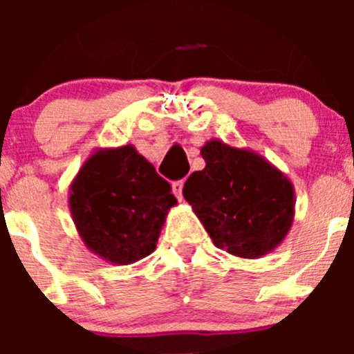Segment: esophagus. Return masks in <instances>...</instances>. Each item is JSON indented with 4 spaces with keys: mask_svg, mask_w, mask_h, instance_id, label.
<instances>
[{
    "mask_svg": "<svg viewBox=\"0 0 354 354\" xmlns=\"http://www.w3.org/2000/svg\"><path fill=\"white\" fill-rule=\"evenodd\" d=\"M171 190H173L174 197L178 200L183 198V181H173V185H171Z\"/></svg>",
    "mask_w": 354,
    "mask_h": 354,
    "instance_id": "1",
    "label": "esophagus"
}]
</instances>
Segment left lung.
Here are the masks:
<instances>
[{
  "label": "left lung",
  "instance_id": "obj_1",
  "mask_svg": "<svg viewBox=\"0 0 354 354\" xmlns=\"http://www.w3.org/2000/svg\"><path fill=\"white\" fill-rule=\"evenodd\" d=\"M205 167L190 174L183 197L210 240L240 259H260L283 243L295 219V187L266 157L223 140L200 149Z\"/></svg>",
  "mask_w": 354,
  "mask_h": 354
}]
</instances>
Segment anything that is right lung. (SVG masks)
<instances>
[{"instance_id": "add662e5", "label": "right lung", "mask_w": 354, "mask_h": 354, "mask_svg": "<svg viewBox=\"0 0 354 354\" xmlns=\"http://www.w3.org/2000/svg\"><path fill=\"white\" fill-rule=\"evenodd\" d=\"M176 203L169 183L130 144L97 149L78 169L68 197L82 241L114 266L151 255Z\"/></svg>"}]
</instances>
